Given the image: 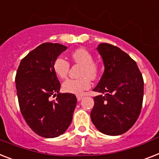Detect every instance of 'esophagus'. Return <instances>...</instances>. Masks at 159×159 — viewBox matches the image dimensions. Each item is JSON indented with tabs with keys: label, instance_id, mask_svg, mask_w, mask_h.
<instances>
[{
	"label": "esophagus",
	"instance_id": "1",
	"mask_svg": "<svg viewBox=\"0 0 159 159\" xmlns=\"http://www.w3.org/2000/svg\"><path fill=\"white\" fill-rule=\"evenodd\" d=\"M77 100H78V101H80V100H81L82 99V95H77Z\"/></svg>",
	"mask_w": 159,
	"mask_h": 159
}]
</instances>
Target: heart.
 Here are the masks:
<instances>
[{
    "label": "heart",
    "instance_id": "1",
    "mask_svg": "<svg viewBox=\"0 0 159 159\" xmlns=\"http://www.w3.org/2000/svg\"><path fill=\"white\" fill-rule=\"evenodd\" d=\"M69 59L73 64H81L82 68L79 73L80 78L68 79L62 84V88L65 92L80 95L84 91L91 87V79L97 77L98 68L94 63V58L88 50L84 48H78L70 53ZM53 71L60 79L68 76L70 64L61 56H59L53 62Z\"/></svg>",
    "mask_w": 159,
    "mask_h": 159
}]
</instances>
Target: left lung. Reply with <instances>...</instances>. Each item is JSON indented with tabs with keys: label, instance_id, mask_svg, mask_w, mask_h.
<instances>
[{
	"label": "left lung",
	"instance_id": "1",
	"mask_svg": "<svg viewBox=\"0 0 159 159\" xmlns=\"http://www.w3.org/2000/svg\"><path fill=\"white\" fill-rule=\"evenodd\" d=\"M97 50L104 72L93 90L102 94L94 97L91 121L102 133L121 135L135 124L140 115L144 80L135 60L120 48L102 43Z\"/></svg>",
	"mask_w": 159,
	"mask_h": 159
}]
</instances>
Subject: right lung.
Listing matches in <instances>:
<instances>
[{
  "instance_id": "1",
  "label": "right lung",
  "mask_w": 159,
  "mask_h": 159,
  "mask_svg": "<svg viewBox=\"0 0 159 159\" xmlns=\"http://www.w3.org/2000/svg\"><path fill=\"white\" fill-rule=\"evenodd\" d=\"M66 46L46 42L22 59L15 76L19 109L27 124L42 137L54 138L66 131L77 104L75 95L59 93L60 83L53 62ZM57 94L54 101L50 97Z\"/></svg>"
}]
</instances>
